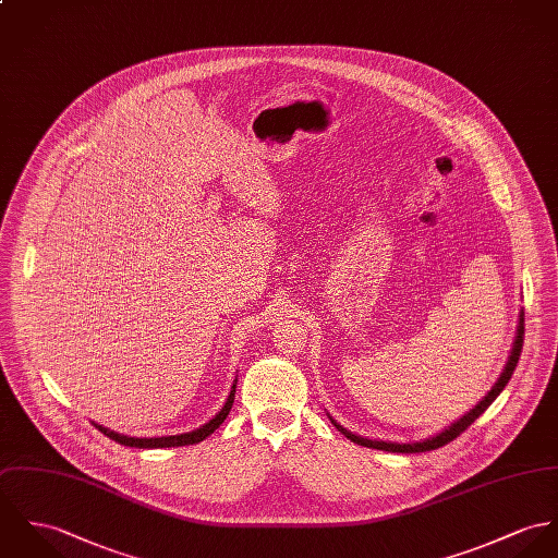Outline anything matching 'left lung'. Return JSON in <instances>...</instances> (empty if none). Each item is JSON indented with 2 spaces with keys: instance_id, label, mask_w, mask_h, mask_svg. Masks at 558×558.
Here are the masks:
<instances>
[{
  "instance_id": "left-lung-1",
  "label": "left lung",
  "mask_w": 558,
  "mask_h": 558,
  "mask_svg": "<svg viewBox=\"0 0 558 558\" xmlns=\"http://www.w3.org/2000/svg\"><path fill=\"white\" fill-rule=\"evenodd\" d=\"M522 341H524V311H520V315H518V326H515V337H513V343H511V350H509V355H507L506 366H504V371H501V375L497 377V381H495V386L486 392V397L482 399V401H477V405H473V409H469L462 417H458L454 420L450 426H446L444 430H439L437 435H433V437H426V439H420V441H411V444H397V441H381V439H366V437H360V435H354V433H350L348 428H343L330 413H328V417H330V422L350 439V441H354L357 446H364V448H373V450H384V452H395V454H417V452H430V450H437V448H441V446H446V444H450V441H454L458 435L462 433V430H466L488 407L493 405V401L504 392V388H506L507 384H509V379H511V375H513V368H515V364H518V357H520V352H522Z\"/></svg>"
}]
</instances>
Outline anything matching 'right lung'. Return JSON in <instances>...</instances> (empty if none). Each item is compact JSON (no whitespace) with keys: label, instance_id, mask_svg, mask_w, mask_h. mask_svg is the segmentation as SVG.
<instances>
[{"label":"right lung","instance_id":"add662e5","mask_svg":"<svg viewBox=\"0 0 558 558\" xmlns=\"http://www.w3.org/2000/svg\"><path fill=\"white\" fill-rule=\"evenodd\" d=\"M234 392H236V379L230 388V395L226 399L223 407L206 422L201 428L196 430H190V433H181V435H166V437H128V435H121V433H114L110 428H104L101 424L92 422L100 433H104L106 437H110L112 441L121 444V446H128V448H138V450H157V448H179V446H194V444H201L208 435H213L221 424L223 420L228 417L232 403H234Z\"/></svg>","mask_w":558,"mask_h":558}]
</instances>
